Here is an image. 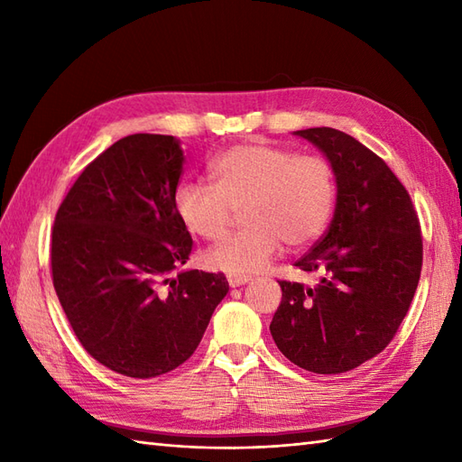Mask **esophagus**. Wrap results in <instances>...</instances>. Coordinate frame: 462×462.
Masks as SVG:
<instances>
[{"label": "esophagus", "instance_id": "obj_1", "mask_svg": "<svg viewBox=\"0 0 462 462\" xmlns=\"http://www.w3.org/2000/svg\"><path fill=\"white\" fill-rule=\"evenodd\" d=\"M248 282H250V276H234V273H230V276H228L230 288H240V286H244V283H248Z\"/></svg>", "mask_w": 462, "mask_h": 462}]
</instances>
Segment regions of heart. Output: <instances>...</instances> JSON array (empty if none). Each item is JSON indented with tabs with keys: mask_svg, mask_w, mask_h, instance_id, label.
Listing matches in <instances>:
<instances>
[{
	"mask_svg": "<svg viewBox=\"0 0 462 462\" xmlns=\"http://www.w3.org/2000/svg\"><path fill=\"white\" fill-rule=\"evenodd\" d=\"M212 184L182 182L174 212L192 238L214 242L228 230L234 208L246 228L206 252L204 263L246 276L278 256L282 244L303 248L326 230L336 204V179L326 159L293 154L268 143L234 144L208 164Z\"/></svg>",
	"mask_w": 462,
	"mask_h": 462,
	"instance_id": "b5f03b06",
	"label": "heart"
}]
</instances>
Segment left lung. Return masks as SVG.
I'll use <instances>...</instances> for the list:
<instances>
[{
    "label": "left lung",
    "instance_id": "obj_1",
    "mask_svg": "<svg viewBox=\"0 0 462 462\" xmlns=\"http://www.w3.org/2000/svg\"><path fill=\"white\" fill-rule=\"evenodd\" d=\"M293 134L328 159L336 212L326 236L296 262L303 272H319V283L280 282L270 331L298 367L337 375L393 339L415 296L423 240L405 186L365 144L329 126Z\"/></svg>",
    "mask_w": 462,
    "mask_h": 462
}]
</instances>
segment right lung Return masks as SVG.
I'll list each match as a JSON object with an SVG mask.
<instances>
[{
	"instance_id": "1",
	"label": "right lung",
	"mask_w": 462,
	"mask_h": 462,
	"mask_svg": "<svg viewBox=\"0 0 462 462\" xmlns=\"http://www.w3.org/2000/svg\"><path fill=\"white\" fill-rule=\"evenodd\" d=\"M182 162L174 136H125L87 166L55 216L57 298L87 353L126 377L182 365L228 293L224 273L179 270L192 250L174 212Z\"/></svg>"
}]
</instances>
